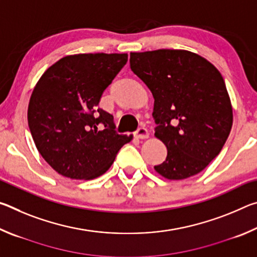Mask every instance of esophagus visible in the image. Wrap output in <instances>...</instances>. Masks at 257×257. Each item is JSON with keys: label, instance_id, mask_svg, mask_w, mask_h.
Instances as JSON below:
<instances>
[{"label": "esophagus", "instance_id": "34e87169", "mask_svg": "<svg viewBox=\"0 0 257 257\" xmlns=\"http://www.w3.org/2000/svg\"><path fill=\"white\" fill-rule=\"evenodd\" d=\"M135 136H136L139 139H146V138L150 137V133L145 127H139L137 129V132L135 133Z\"/></svg>", "mask_w": 257, "mask_h": 257}]
</instances>
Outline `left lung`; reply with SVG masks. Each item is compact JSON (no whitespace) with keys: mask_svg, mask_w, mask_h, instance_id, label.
I'll use <instances>...</instances> for the list:
<instances>
[{"mask_svg":"<svg viewBox=\"0 0 257 257\" xmlns=\"http://www.w3.org/2000/svg\"><path fill=\"white\" fill-rule=\"evenodd\" d=\"M130 68L154 97L155 137L168 155L155 171L182 180L219 155L232 127V106L220 71L186 50L130 53Z\"/></svg>","mask_w":257,"mask_h":257,"instance_id":"obj_1","label":"left lung"}]
</instances>
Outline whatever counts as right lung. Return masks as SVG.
Segmentation results:
<instances>
[{
    "instance_id": "obj_1",
    "label": "right lung",
    "mask_w": 257,
    "mask_h": 257,
    "mask_svg": "<svg viewBox=\"0 0 257 257\" xmlns=\"http://www.w3.org/2000/svg\"><path fill=\"white\" fill-rule=\"evenodd\" d=\"M127 61V53L67 55L52 64L34 87L29 129L40 154L59 175L95 179L133 139V135L116 134L113 115L97 108L103 92ZM96 109L98 117L93 115ZM99 123L104 130H98Z\"/></svg>"
}]
</instances>
